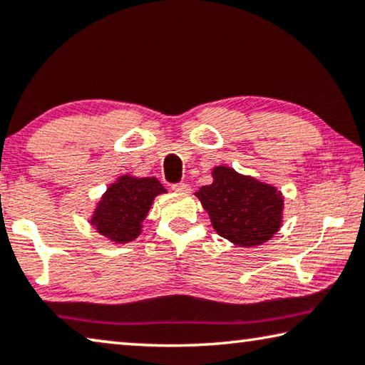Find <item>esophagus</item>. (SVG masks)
<instances>
[{
  "label": "esophagus",
  "mask_w": 365,
  "mask_h": 365,
  "mask_svg": "<svg viewBox=\"0 0 365 365\" xmlns=\"http://www.w3.org/2000/svg\"><path fill=\"white\" fill-rule=\"evenodd\" d=\"M172 190L175 193H190V187L187 183H175L172 185Z\"/></svg>",
  "instance_id": "34e87169"
}]
</instances>
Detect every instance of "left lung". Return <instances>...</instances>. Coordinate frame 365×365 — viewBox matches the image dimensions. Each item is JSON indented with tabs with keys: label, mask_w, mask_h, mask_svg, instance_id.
I'll list each match as a JSON object with an SVG mask.
<instances>
[{
	"label": "left lung",
	"mask_w": 365,
	"mask_h": 365,
	"mask_svg": "<svg viewBox=\"0 0 365 365\" xmlns=\"http://www.w3.org/2000/svg\"><path fill=\"white\" fill-rule=\"evenodd\" d=\"M211 175L212 183L195 195L210 214L214 230L239 247H257L273 239L284 210L279 190L227 165L214 167Z\"/></svg>",
	"instance_id": "8db88e82"
}]
</instances>
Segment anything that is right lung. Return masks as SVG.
Here are the masks:
<instances>
[{"mask_svg":"<svg viewBox=\"0 0 365 365\" xmlns=\"http://www.w3.org/2000/svg\"><path fill=\"white\" fill-rule=\"evenodd\" d=\"M162 193L165 188L155 177L138 178L125 173L110 183L89 222L113 244H128L140 237L154 198Z\"/></svg>","mask_w":365,"mask_h":365,"instance_id":"add662e5","label":"right lung"}]
</instances>
